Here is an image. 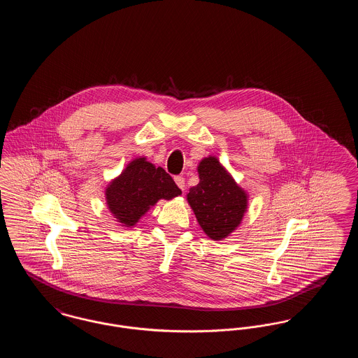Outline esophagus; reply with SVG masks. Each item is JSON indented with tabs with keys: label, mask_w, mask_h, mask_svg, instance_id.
<instances>
[{
	"label": "esophagus",
	"mask_w": 358,
	"mask_h": 358,
	"mask_svg": "<svg viewBox=\"0 0 358 358\" xmlns=\"http://www.w3.org/2000/svg\"><path fill=\"white\" fill-rule=\"evenodd\" d=\"M174 181H176V184L178 185L181 190H185V178L182 176H176Z\"/></svg>",
	"instance_id": "esophagus-1"
}]
</instances>
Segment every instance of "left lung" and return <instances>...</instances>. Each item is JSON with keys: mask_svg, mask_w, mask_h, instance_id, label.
<instances>
[{"mask_svg": "<svg viewBox=\"0 0 358 358\" xmlns=\"http://www.w3.org/2000/svg\"><path fill=\"white\" fill-rule=\"evenodd\" d=\"M200 182L190 187L187 201L205 234L213 240L227 238L247 209V194L215 157L199 165Z\"/></svg>", "mask_w": 358, "mask_h": 358, "instance_id": "1", "label": "left lung"}]
</instances>
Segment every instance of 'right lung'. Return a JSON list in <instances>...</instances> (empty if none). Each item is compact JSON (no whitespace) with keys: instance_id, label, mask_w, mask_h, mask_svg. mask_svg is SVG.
<instances>
[{"instance_id":"right-lung-1","label":"right lung","mask_w":358,"mask_h":358,"mask_svg":"<svg viewBox=\"0 0 358 358\" xmlns=\"http://www.w3.org/2000/svg\"><path fill=\"white\" fill-rule=\"evenodd\" d=\"M181 194L171 174L145 158H136L106 190L107 205L122 224L131 227L159 199Z\"/></svg>"}]
</instances>
